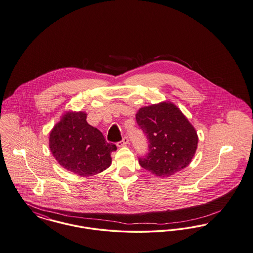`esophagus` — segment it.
<instances>
[{"mask_svg":"<svg viewBox=\"0 0 253 253\" xmlns=\"http://www.w3.org/2000/svg\"><path fill=\"white\" fill-rule=\"evenodd\" d=\"M128 144H129V139H128L127 136H124V137L122 138V140L119 141V143H118V146H119V147H124V146H126V145H128Z\"/></svg>","mask_w":253,"mask_h":253,"instance_id":"34e87169","label":"esophagus"}]
</instances>
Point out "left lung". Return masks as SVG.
Returning a JSON list of instances; mask_svg holds the SVG:
<instances>
[{
  "label": "left lung",
  "mask_w": 253,
  "mask_h": 253,
  "mask_svg": "<svg viewBox=\"0 0 253 253\" xmlns=\"http://www.w3.org/2000/svg\"><path fill=\"white\" fill-rule=\"evenodd\" d=\"M135 119L149 142L148 154L138 160L142 168L157 177L167 178L189 165L199 137L176 105L164 101L142 107Z\"/></svg>",
  "instance_id": "8db88e82"
}]
</instances>
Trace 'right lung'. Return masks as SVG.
<instances>
[{
  "instance_id": "obj_1",
  "label": "right lung",
  "mask_w": 253,
  "mask_h": 253,
  "mask_svg": "<svg viewBox=\"0 0 253 253\" xmlns=\"http://www.w3.org/2000/svg\"><path fill=\"white\" fill-rule=\"evenodd\" d=\"M85 112H67L49 133L48 146L57 163L81 177L101 173L112 164L111 153L117 150L102 133L87 122Z\"/></svg>"
}]
</instances>
